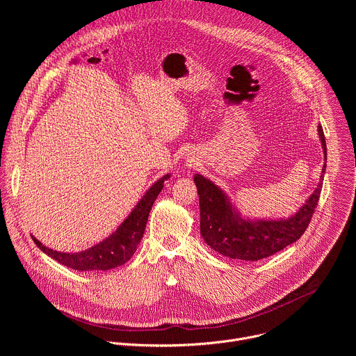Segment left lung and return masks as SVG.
<instances>
[{
	"mask_svg": "<svg viewBox=\"0 0 356 356\" xmlns=\"http://www.w3.org/2000/svg\"><path fill=\"white\" fill-rule=\"evenodd\" d=\"M318 135L327 161V145L321 125H318ZM325 166H323L317 188L306 204L290 218L277 221L241 218L218 186L204 176L195 175L194 183L198 191L200 232L202 238L211 249L231 259L255 262L275 255L296 242L307 229L318 204Z\"/></svg>",
	"mask_w": 356,
	"mask_h": 356,
	"instance_id": "8db88e82",
	"label": "left lung"
}]
</instances>
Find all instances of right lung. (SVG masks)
<instances>
[{"label": "right lung", "instance_id": "1", "mask_svg": "<svg viewBox=\"0 0 356 356\" xmlns=\"http://www.w3.org/2000/svg\"><path fill=\"white\" fill-rule=\"evenodd\" d=\"M169 177L170 175H166L161 177L155 184H152L146 194L140 198L136 207L132 210V213L128 216V218L117 228V231L103 242L97 243L87 250L77 253L58 252L42 245L35 236H32V239L47 257L54 258L59 264L74 270H108L121 266L134 257L136 246L143 236L150 209L154 206L159 193L162 191L165 180H168Z\"/></svg>", "mask_w": 356, "mask_h": 356}]
</instances>
